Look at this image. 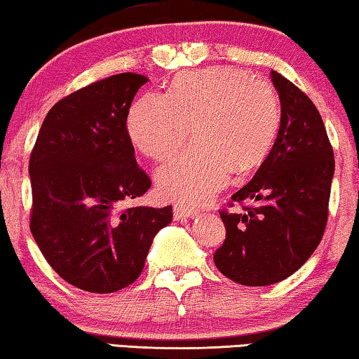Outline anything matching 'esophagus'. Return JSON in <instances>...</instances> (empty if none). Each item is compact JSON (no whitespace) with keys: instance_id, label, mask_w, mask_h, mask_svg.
I'll use <instances>...</instances> for the list:
<instances>
[{"instance_id":"1","label":"esophagus","mask_w":359,"mask_h":359,"mask_svg":"<svg viewBox=\"0 0 359 359\" xmlns=\"http://www.w3.org/2000/svg\"><path fill=\"white\" fill-rule=\"evenodd\" d=\"M197 212L192 210V208H187V207H183V205H176L173 207V217L175 219H183V218H194L197 217Z\"/></svg>"}]
</instances>
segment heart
<instances>
[{
  "label": "heart",
  "mask_w": 359,
  "mask_h": 359,
  "mask_svg": "<svg viewBox=\"0 0 359 359\" xmlns=\"http://www.w3.org/2000/svg\"><path fill=\"white\" fill-rule=\"evenodd\" d=\"M196 133V142L157 172V187L184 205L207 202L271 149L279 128L273 86L244 72L212 67L176 76L168 95L149 93L128 115V135L147 157L162 161Z\"/></svg>",
  "instance_id": "obj_1"
}]
</instances>
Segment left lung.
I'll use <instances>...</instances> for the list:
<instances>
[{"label": "left lung", "mask_w": 359, "mask_h": 359, "mask_svg": "<svg viewBox=\"0 0 359 359\" xmlns=\"http://www.w3.org/2000/svg\"><path fill=\"white\" fill-rule=\"evenodd\" d=\"M280 101L278 136L253 178L231 196L252 201L241 213L222 212L223 245L213 262L242 285L262 287L294 274L323 239L334 151L318 109L292 81L271 70Z\"/></svg>", "instance_id": "1"}]
</instances>
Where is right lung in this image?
Masks as SVG:
<instances>
[{
  "label": "right lung",
  "instance_id": "1",
  "mask_svg": "<svg viewBox=\"0 0 359 359\" xmlns=\"http://www.w3.org/2000/svg\"><path fill=\"white\" fill-rule=\"evenodd\" d=\"M147 76L126 72L72 93L49 110L30 156V229L46 262L81 290L110 294L133 284L172 205L130 207L146 194L128 114Z\"/></svg>",
  "mask_w": 359,
  "mask_h": 359
}]
</instances>
